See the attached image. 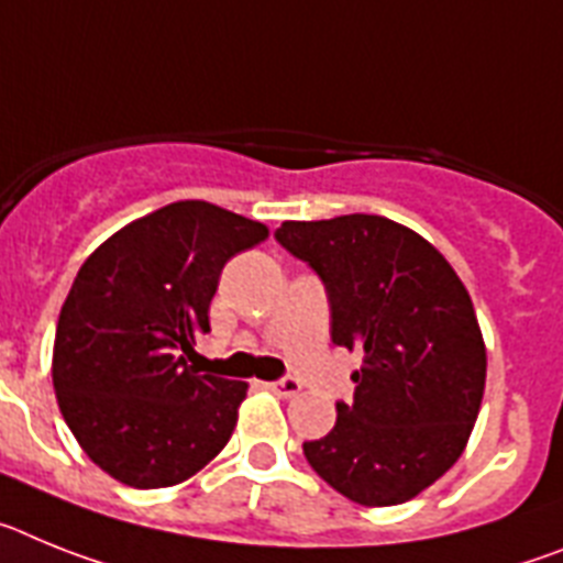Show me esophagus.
<instances>
[{"mask_svg": "<svg viewBox=\"0 0 563 563\" xmlns=\"http://www.w3.org/2000/svg\"><path fill=\"white\" fill-rule=\"evenodd\" d=\"M268 388L275 390L277 397H297V394H300L302 390V385H300V379H295V376H286V379H277V383H272L268 385Z\"/></svg>", "mask_w": 563, "mask_h": 563, "instance_id": "34e87169", "label": "esophagus"}]
</instances>
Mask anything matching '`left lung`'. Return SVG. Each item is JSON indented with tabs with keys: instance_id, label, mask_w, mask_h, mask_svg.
Here are the masks:
<instances>
[{
	"instance_id": "left-lung-1",
	"label": "left lung",
	"mask_w": 563,
	"mask_h": 563,
	"mask_svg": "<svg viewBox=\"0 0 563 563\" xmlns=\"http://www.w3.org/2000/svg\"><path fill=\"white\" fill-rule=\"evenodd\" d=\"M277 241L329 288L331 340L363 351L354 402L302 453L356 505L410 501L456 464L485 397L467 288L433 243L383 214L283 221Z\"/></svg>"
}]
</instances>
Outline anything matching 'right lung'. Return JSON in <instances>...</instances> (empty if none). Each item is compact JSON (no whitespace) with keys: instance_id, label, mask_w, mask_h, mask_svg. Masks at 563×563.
Listing matches in <instances>:
<instances>
[{"instance_id":"add662e5","label":"right lung","mask_w":563,"mask_h":563,"mask_svg":"<svg viewBox=\"0 0 563 563\" xmlns=\"http://www.w3.org/2000/svg\"><path fill=\"white\" fill-rule=\"evenodd\" d=\"M268 227L207 200H175L110 234L81 263L53 342L58 410L121 485L187 482L232 439L249 383L192 371L229 257Z\"/></svg>"}]
</instances>
